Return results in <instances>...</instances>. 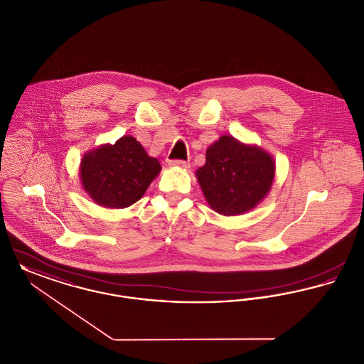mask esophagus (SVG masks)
Wrapping results in <instances>:
<instances>
[{
    "label": "esophagus",
    "instance_id": "obj_1",
    "mask_svg": "<svg viewBox=\"0 0 364 364\" xmlns=\"http://www.w3.org/2000/svg\"><path fill=\"white\" fill-rule=\"evenodd\" d=\"M169 165L174 166V168H183V169H186V168L190 166V162L183 161V159H171V161H169Z\"/></svg>",
    "mask_w": 364,
    "mask_h": 364
}]
</instances>
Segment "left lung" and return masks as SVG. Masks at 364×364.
I'll return each instance as SVG.
<instances>
[{"label": "left lung", "instance_id": "1", "mask_svg": "<svg viewBox=\"0 0 364 364\" xmlns=\"http://www.w3.org/2000/svg\"><path fill=\"white\" fill-rule=\"evenodd\" d=\"M195 174L210 208L223 215H237L264 199L276 165L262 147L224 135L206 150V164Z\"/></svg>", "mask_w": 364, "mask_h": 364}]
</instances>
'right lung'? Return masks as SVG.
<instances>
[{"mask_svg": "<svg viewBox=\"0 0 364 364\" xmlns=\"http://www.w3.org/2000/svg\"><path fill=\"white\" fill-rule=\"evenodd\" d=\"M161 172L156 158L149 156L132 136L102 144L86 153L80 162V181L100 206L124 208L144 195Z\"/></svg>", "mask_w": 364, "mask_h": 364, "instance_id": "obj_1", "label": "right lung"}]
</instances>
